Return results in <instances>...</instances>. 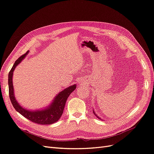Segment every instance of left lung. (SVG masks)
Here are the masks:
<instances>
[{
  "mask_svg": "<svg viewBox=\"0 0 154 154\" xmlns=\"http://www.w3.org/2000/svg\"><path fill=\"white\" fill-rule=\"evenodd\" d=\"M93 110V113H94V115H95V116H96V117H97V118H98V119H101V118H100V117H99V116H97V114H96V112H94V109H93V110ZM101 120H103V119H101Z\"/></svg>",
  "mask_w": 154,
  "mask_h": 154,
  "instance_id": "left-lung-1",
  "label": "left lung"
}]
</instances>
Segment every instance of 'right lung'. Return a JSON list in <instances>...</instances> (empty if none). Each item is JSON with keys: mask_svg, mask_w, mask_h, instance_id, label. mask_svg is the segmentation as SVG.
<instances>
[{"mask_svg": "<svg viewBox=\"0 0 154 154\" xmlns=\"http://www.w3.org/2000/svg\"><path fill=\"white\" fill-rule=\"evenodd\" d=\"M29 51L26 53L18 58L14 63L11 71L8 75V86H9V95L11 103L15 109L22 115L26 118L28 119L31 122L38 123L40 125H51L58 122V120L61 118L63 114L66 101L69 95L76 89V85L74 84L65 88L62 91L60 92L54 97L52 102L44 109L38 110H29L22 107L15 98L14 88L13 85V76L15 69L18 64L24 60Z\"/></svg>", "mask_w": 154, "mask_h": 154, "instance_id": "add662e5", "label": "right lung"}]
</instances>
